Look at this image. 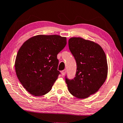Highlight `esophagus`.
I'll return each instance as SVG.
<instances>
[{
  "label": "esophagus",
  "instance_id": "34e87169",
  "mask_svg": "<svg viewBox=\"0 0 123 123\" xmlns=\"http://www.w3.org/2000/svg\"><path fill=\"white\" fill-rule=\"evenodd\" d=\"M61 73H62V75H65L66 73V70L64 69V70H62V71L61 72Z\"/></svg>",
  "mask_w": 123,
  "mask_h": 123
}]
</instances>
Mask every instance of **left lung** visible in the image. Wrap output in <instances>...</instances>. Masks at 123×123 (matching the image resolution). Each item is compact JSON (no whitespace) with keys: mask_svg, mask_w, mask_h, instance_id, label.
Wrapping results in <instances>:
<instances>
[{"mask_svg":"<svg viewBox=\"0 0 123 123\" xmlns=\"http://www.w3.org/2000/svg\"><path fill=\"white\" fill-rule=\"evenodd\" d=\"M68 45L77 66L74 79L66 76L68 91L79 99L87 98L96 93L106 79V56L98 44L81 37L70 38Z\"/></svg>","mask_w":123,"mask_h":123,"instance_id":"left-lung-1","label":"left lung"}]
</instances>
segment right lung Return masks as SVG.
<instances>
[{"mask_svg": "<svg viewBox=\"0 0 123 123\" xmlns=\"http://www.w3.org/2000/svg\"><path fill=\"white\" fill-rule=\"evenodd\" d=\"M66 44V37L39 35L31 37L20 48L14 64L16 75L31 94L42 96L51 90L60 74L57 55Z\"/></svg>", "mask_w": 123, "mask_h": 123, "instance_id": "right-lung-1", "label": "right lung"}]
</instances>
